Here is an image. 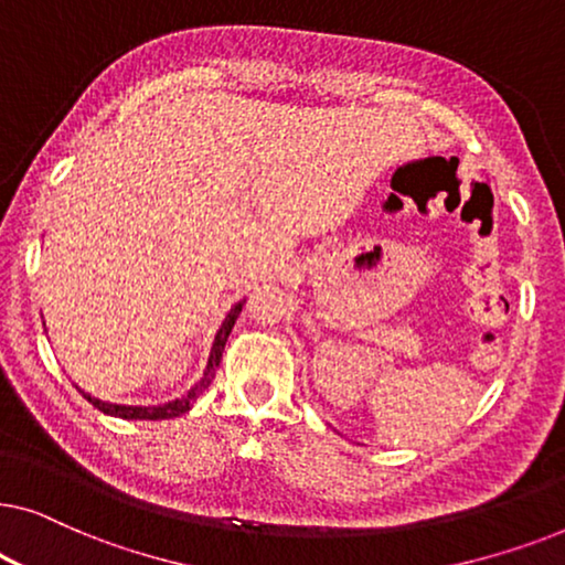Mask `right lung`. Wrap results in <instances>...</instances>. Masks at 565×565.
Returning <instances> with one entry per match:
<instances>
[{
	"instance_id": "obj_1",
	"label": "right lung",
	"mask_w": 565,
	"mask_h": 565,
	"mask_svg": "<svg viewBox=\"0 0 565 565\" xmlns=\"http://www.w3.org/2000/svg\"><path fill=\"white\" fill-rule=\"evenodd\" d=\"M246 303V298L238 300V303L231 306V311L226 313V319H223L221 329L215 331V339H213V347H211V354H207V365L203 370V375H200V381L195 385H190L188 393H182L180 398H172L167 401V404H157V406H130V404H110V401H103V398H95L92 393L82 391L79 385V393L84 398L89 401L92 406L99 408V412L107 414V416H118V419H174V416H182L188 414L192 406H195V401L203 396V391L207 385L213 383V375L215 370L221 365V358H223V350H226V342H228V334L231 329H234V323L238 319V313H242V308Z\"/></svg>"
}]
</instances>
